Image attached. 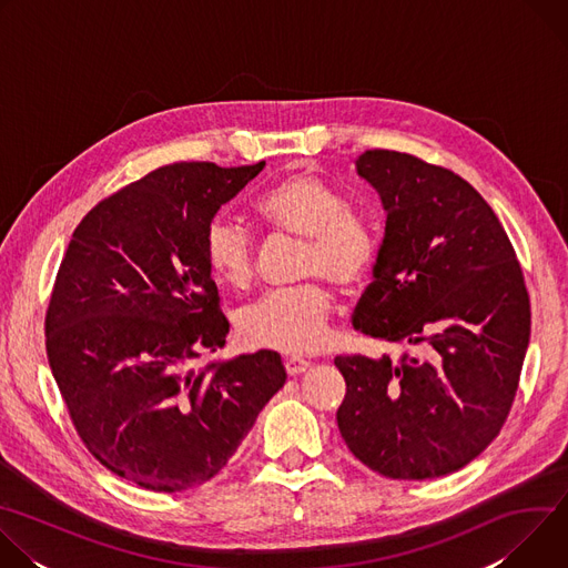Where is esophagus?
Listing matches in <instances>:
<instances>
[{
  "label": "esophagus",
  "instance_id": "34e87169",
  "mask_svg": "<svg viewBox=\"0 0 568 568\" xmlns=\"http://www.w3.org/2000/svg\"><path fill=\"white\" fill-rule=\"evenodd\" d=\"M310 368V362L307 359H301V357H285V371L287 375H301Z\"/></svg>",
  "mask_w": 568,
  "mask_h": 568
}]
</instances>
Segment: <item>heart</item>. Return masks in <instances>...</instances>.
<instances>
[{"label": "heart", "mask_w": 568, "mask_h": 568, "mask_svg": "<svg viewBox=\"0 0 568 568\" xmlns=\"http://www.w3.org/2000/svg\"><path fill=\"white\" fill-rule=\"evenodd\" d=\"M258 217L305 242L301 272L305 278L323 276L344 292H355L368 278L377 240L371 224L346 213V202L312 175H290L256 202ZM204 254L211 272L245 287L254 274V242L245 224L217 217L206 229ZM335 310L333 292L321 283L270 292L245 307L240 335L247 344L281 353H310L328 337Z\"/></svg>", "instance_id": "heart-1"}]
</instances>
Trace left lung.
<instances>
[{
	"instance_id": "1",
	"label": "left lung",
	"mask_w": 568,
	"mask_h": 568,
	"mask_svg": "<svg viewBox=\"0 0 568 568\" xmlns=\"http://www.w3.org/2000/svg\"><path fill=\"white\" fill-rule=\"evenodd\" d=\"M386 215L355 331L409 348L337 357L348 449L388 478H438L501 432L517 393L530 301L510 240L463 178L395 150L355 161Z\"/></svg>"
}]
</instances>
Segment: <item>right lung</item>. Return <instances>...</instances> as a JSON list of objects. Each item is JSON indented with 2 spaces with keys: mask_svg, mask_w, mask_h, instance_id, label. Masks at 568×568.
Masks as SVG:
<instances>
[{
  "mask_svg": "<svg viewBox=\"0 0 568 568\" xmlns=\"http://www.w3.org/2000/svg\"><path fill=\"white\" fill-rule=\"evenodd\" d=\"M263 169H156L99 202L60 263L44 321L51 373L92 456L145 490L213 478L287 379L274 351L191 368L229 333L206 229Z\"/></svg>",
  "mask_w": 568,
  "mask_h": 568,
  "instance_id": "1",
  "label": "right lung"
}]
</instances>
